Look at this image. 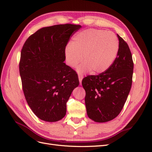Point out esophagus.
<instances>
[{
  "instance_id": "esophagus-1",
  "label": "esophagus",
  "mask_w": 152,
  "mask_h": 152,
  "mask_svg": "<svg viewBox=\"0 0 152 152\" xmlns=\"http://www.w3.org/2000/svg\"><path fill=\"white\" fill-rule=\"evenodd\" d=\"M82 79H83V77H82V75H79V82H80V85H81V84H82Z\"/></svg>"
}]
</instances>
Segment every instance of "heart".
I'll return each mask as SVG.
<instances>
[{"mask_svg": "<svg viewBox=\"0 0 152 152\" xmlns=\"http://www.w3.org/2000/svg\"><path fill=\"white\" fill-rule=\"evenodd\" d=\"M119 48L118 39L111 31L94 28L87 29L77 34L72 43L65 48L66 64L78 68L79 73L92 71L99 74L108 70L115 59Z\"/></svg>", "mask_w": 152, "mask_h": 152, "instance_id": "obj_1", "label": "heart"}]
</instances>
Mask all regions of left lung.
<instances>
[{
    "label": "left lung",
    "instance_id": "8db88e82",
    "mask_svg": "<svg viewBox=\"0 0 152 152\" xmlns=\"http://www.w3.org/2000/svg\"><path fill=\"white\" fill-rule=\"evenodd\" d=\"M119 48L117 56L108 70L97 75L84 78L87 115L96 122H106L118 115L129 93L133 63L132 54L126 41L117 34Z\"/></svg>",
    "mask_w": 152,
    "mask_h": 152
}]
</instances>
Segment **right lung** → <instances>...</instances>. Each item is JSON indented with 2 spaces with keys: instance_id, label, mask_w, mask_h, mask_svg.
<instances>
[{
  "instance_id": "1",
  "label": "right lung",
  "mask_w": 152,
  "mask_h": 152,
  "mask_svg": "<svg viewBox=\"0 0 152 152\" xmlns=\"http://www.w3.org/2000/svg\"><path fill=\"white\" fill-rule=\"evenodd\" d=\"M81 27H44L23 46L19 64L23 91L32 112L41 120L56 122L65 117L68 100L79 84L76 72L64 61L68 40Z\"/></svg>"
}]
</instances>
